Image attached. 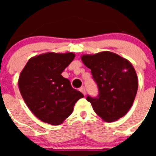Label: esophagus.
Listing matches in <instances>:
<instances>
[{
	"instance_id": "esophagus-1",
	"label": "esophagus",
	"mask_w": 156,
	"mask_h": 156,
	"mask_svg": "<svg viewBox=\"0 0 156 156\" xmlns=\"http://www.w3.org/2000/svg\"><path fill=\"white\" fill-rule=\"evenodd\" d=\"M79 90H80L81 92L83 93V95H86V90H85V87H81L80 88H79Z\"/></svg>"
}]
</instances>
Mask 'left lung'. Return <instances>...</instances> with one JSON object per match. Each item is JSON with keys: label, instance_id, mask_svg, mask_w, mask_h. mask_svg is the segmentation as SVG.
Segmentation results:
<instances>
[{"label": "left lung", "instance_id": "obj_1", "mask_svg": "<svg viewBox=\"0 0 156 156\" xmlns=\"http://www.w3.org/2000/svg\"><path fill=\"white\" fill-rule=\"evenodd\" d=\"M82 61L90 69L97 84V96H87L95 113L108 122L125 116L134 101L138 87L130 62L111 52L84 55Z\"/></svg>", "mask_w": 156, "mask_h": 156}]
</instances>
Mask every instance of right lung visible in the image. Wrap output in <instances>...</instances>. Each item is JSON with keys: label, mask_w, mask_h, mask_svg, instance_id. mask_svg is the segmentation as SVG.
<instances>
[{"label": "right lung", "mask_w": 156, "mask_h": 156, "mask_svg": "<svg viewBox=\"0 0 156 156\" xmlns=\"http://www.w3.org/2000/svg\"><path fill=\"white\" fill-rule=\"evenodd\" d=\"M75 55L48 53L30 58L21 72L18 87L23 100L37 118L53 126L69 116L83 93L73 89L61 73Z\"/></svg>", "instance_id": "1"}]
</instances>
